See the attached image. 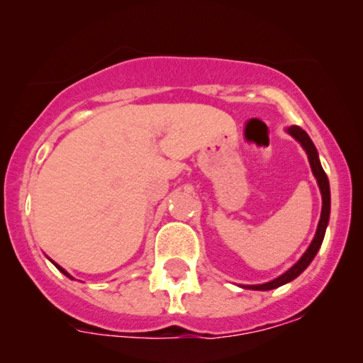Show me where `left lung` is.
Listing matches in <instances>:
<instances>
[{
  "label": "left lung",
  "mask_w": 363,
  "mask_h": 363,
  "mask_svg": "<svg viewBox=\"0 0 363 363\" xmlns=\"http://www.w3.org/2000/svg\"><path fill=\"white\" fill-rule=\"evenodd\" d=\"M287 132H289L291 135L294 137L297 142H301V145L304 147L307 157H309V163H311L312 173H314V177L317 178V183H319V188H320V193H322V213H320L319 226H317V233H315L314 240H312V242H311L309 250H307L304 255H302L301 259L297 261L296 264L292 266L289 271H286L282 276L276 277L274 281L266 282V284L245 286L246 289L269 291V289H276V287L286 284V282H291L292 279H296V277L299 276L301 272L304 271L306 267L311 264V261L314 259V256L317 255V251H319L322 241H324L325 228H327V223H329V215H330V188H329V180H327V175H325L324 168H322V165H320L319 155H317V150H315L314 143H312L309 135H307V133L302 130L301 127L292 125V127L287 128Z\"/></svg>",
  "instance_id": "8db88e82"
}]
</instances>
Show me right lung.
<instances>
[{
	"label": "right lung",
	"instance_id": "add662e5",
	"mask_svg": "<svg viewBox=\"0 0 363 363\" xmlns=\"http://www.w3.org/2000/svg\"><path fill=\"white\" fill-rule=\"evenodd\" d=\"M54 266H56V267H57V269H59V271H61V272H62V274H66V276H67V277H71V276H69V274H67V272H66V271H64V269H62V267H59V266H57V264H54ZM71 279H72V277H71Z\"/></svg>",
	"mask_w": 363,
	"mask_h": 363
}]
</instances>
